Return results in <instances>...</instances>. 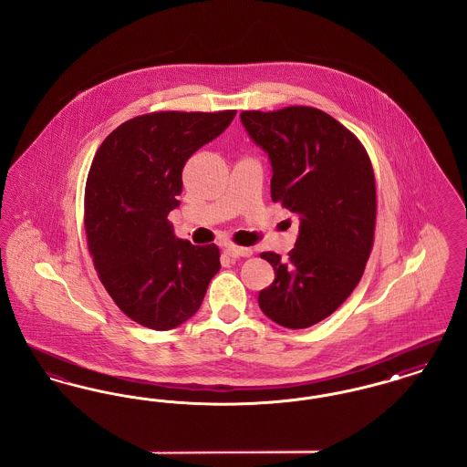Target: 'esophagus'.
Here are the masks:
<instances>
[{
	"label": "esophagus",
	"mask_w": 467,
	"mask_h": 467,
	"mask_svg": "<svg viewBox=\"0 0 467 467\" xmlns=\"http://www.w3.org/2000/svg\"><path fill=\"white\" fill-rule=\"evenodd\" d=\"M225 254H227L231 259L250 257V255H252V248H244V246H236V244H227V246H225Z\"/></svg>",
	"instance_id": "34e87169"
}]
</instances>
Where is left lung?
Here are the masks:
<instances>
[{
  "label": "left lung",
  "instance_id": "left-lung-1",
  "mask_svg": "<svg viewBox=\"0 0 467 467\" xmlns=\"http://www.w3.org/2000/svg\"><path fill=\"white\" fill-rule=\"evenodd\" d=\"M244 131L267 154L271 200L299 219L289 257L263 252L275 282L259 292L267 318L306 329L354 292L371 254L375 175L364 147L326 111L289 107L242 111Z\"/></svg>",
  "mask_w": 467,
  "mask_h": 467
}]
</instances>
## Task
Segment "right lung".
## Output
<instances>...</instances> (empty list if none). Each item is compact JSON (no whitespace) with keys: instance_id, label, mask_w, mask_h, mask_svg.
Instances as JSON below:
<instances>
[{"instance_id":"add662e5","label":"right lung","mask_w":467,"mask_h":467,"mask_svg":"<svg viewBox=\"0 0 467 467\" xmlns=\"http://www.w3.org/2000/svg\"><path fill=\"white\" fill-rule=\"evenodd\" d=\"M236 111H157L111 131L86 185L92 261L115 305L143 327L168 331L200 310L221 269L215 244L175 236L168 213L180 206L187 159L215 140Z\"/></svg>"}]
</instances>
